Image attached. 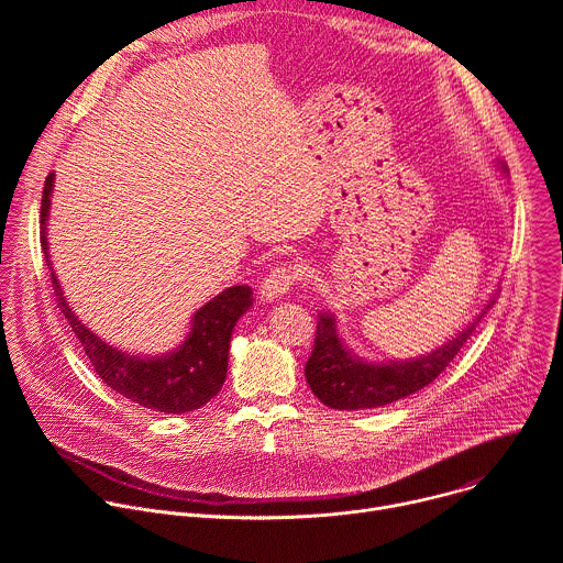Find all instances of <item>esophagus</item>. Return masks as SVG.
I'll return each mask as SVG.
<instances>
[{
  "instance_id": "esophagus-1",
  "label": "esophagus",
  "mask_w": 563,
  "mask_h": 563,
  "mask_svg": "<svg viewBox=\"0 0 563 563\" xmlns=\"http://www.w3.org/2000/svg\"><path fill=\"white\" fill-rule=\"evenodd\" d=\"M294 280H296V272H294L291 267H285V265L274 267V269L265 276V280H263V285H261V296H263V300L272 302V300L285 296V294L291 289Z\"/></svg>"
}]
</instances>
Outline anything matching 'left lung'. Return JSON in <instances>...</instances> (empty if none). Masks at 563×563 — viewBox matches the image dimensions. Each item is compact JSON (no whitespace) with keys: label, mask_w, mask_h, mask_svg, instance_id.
I'll list each match as a JSON object with an SVG mask.
<instances>
[{"label":"left lung","mask_w":563,"mask_h":563,"mask_svg":"<svg viewBox=\"0 0 563 563\" xmlns=\"http://www.w3.org/2000/svg\"><path fill=\"white\" fill-rule=\"evenodd\" d=\"M506 174V167H501ZM495 305V296L484 305L470 323L448 343L408 361L369 363L358 358L341 339L336 316L318 313L313 352L305 365L307 383L313 396L332 410H369L394 404L426 385H430L461 352L465 341L476 330L478 320Z\"/></svg>","instance_id":"obj_1"}]
</instances>
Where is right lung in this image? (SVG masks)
I'll list each match as a JSON object with an SVG mask.
<instances>
[{
    "mask_svg": "<svg viewBox=\"0 0 563 563\" xmlns=\"http://www.w3.org/2000/svg\"><path fill=\"white\" fill-rule=\"evenodd\" d=\"M53 183L55 174H48L42 194V250L51 269L57 307L68 320L77 341L82 343L93 369L111 389L153 412L185 415L202 408L207 400H211L220 391L224 383L231 332L238 318L254 302L252 287L235 285L205 302L194 313L189 334L183 345L163 356H137L104 343L73 313L48 261L46 229Z\"/></svg>",
    "mask_w": 563,
    "mask_h": 563,
    "instance_id": "add662e5",
    "label": "right lung"
}]
</instances>
